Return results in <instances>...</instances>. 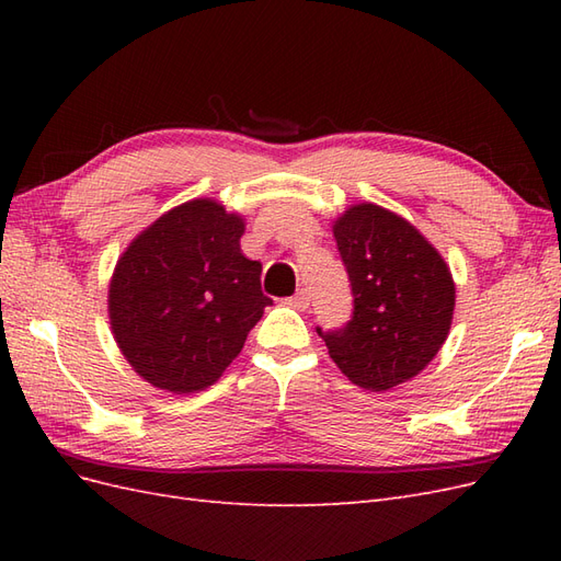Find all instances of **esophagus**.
Masks as SVG:
<instances>
[{
	"label": "esophagus",
	"instance_id": "1",
	"mask_svg": "<svg viewBox=\"0 0 561 561\" xmlns=\"http://www.w3.org/2000/svg\"><path fill=\"white\" fill-rule=\"evenodd\" d=\"M287 304H290V307L297 309V311H307L309 304H311V295L307 290H299L295 297L287 299Z\"/></svg>",
	"mask_w": 561,
	"mask_h": 561
}]
</instances>
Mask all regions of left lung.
I'll return each instance as SVG.
<instances>
[{
	"instance_id": "obj_1",
	"label": "left lung",
	"mask_w": 561,
	"mask_h": 561,
	"mask_svg": "<svg viewBox=\"0 0 561 561\" xmlns=\"http://www.w3.org/2000/svg\"><path fill=\"white\" fill-rule=\"evenodd\" d=\"M353 293L342 330L318 334L330 358L360 388L388 390L410 381L443 348L456 285L428 239L375 203H358L332 227Z\"/></svg>"
}]
</instances>
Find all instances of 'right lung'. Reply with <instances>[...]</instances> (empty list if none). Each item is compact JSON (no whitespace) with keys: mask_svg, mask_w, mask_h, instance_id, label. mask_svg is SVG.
<instances>
[{"mask_svg":"<svg viewBox=\"0 0 561 561\" xmlns=\"http://www.w3.org/2000/svg\"><path fill=\"white\" fill-rule=\"evenodd\" d=\"M245 222L213 198L161 215L118 257L110 325L124 358L161 390L213 386L268 307L262 264L241 252Z\"/></svg>","mask_w":561,"mask_h":561,"instance_id":"1","label":"right lung"}]
</instances>
